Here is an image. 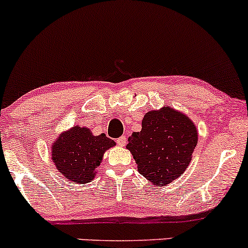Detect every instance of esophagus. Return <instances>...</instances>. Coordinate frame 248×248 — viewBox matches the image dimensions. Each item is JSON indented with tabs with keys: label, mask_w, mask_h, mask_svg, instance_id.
<instances>
[{
	"label": "esophagus",
	"mask_w": 248,
	"mask_h": 248,
	"mask_svg": "<svg viewBox=\"0 0 248 248\" xmlns=\"http://www.w3.org/2000/svg\"><path fill=\"white\" fill-rule=\"evenodd\" d=\"M117 144H118L119 146H124L125 144H126V137H125V136L119 137L118 139H117Z\"/></svg>",
	"instance_id": "1"
}]
</instances>
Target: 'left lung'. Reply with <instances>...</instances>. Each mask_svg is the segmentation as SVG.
Listing matches in <instances>:
<instances>
[{"label": "left lung", "mask_w": 248, "mask_h": 248, "mask_svg": "<svg viewBox=\"0 0 248 248\" xmlns=\"http://www.w3.org/2000/svg\"><path fill=\"white\" fill-rule=\"evenodd\" d=\"M126 149L138 172L154 185H168L183 176L198 143V130L190 117L171 107L149 111L141 130L127 139Z\"/></svg>", "instance_id": "8db88e82"}]
</instances>
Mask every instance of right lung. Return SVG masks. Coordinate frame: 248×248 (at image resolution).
Segmentation results:
<instances>
[{"instance_id":"1","label":"right lung","mask_w":248,"mask_h":248,"mask_svg":"<svg viewBox=\"0 0 248 248\" xmlns=\"http://www.w3.org/2000/svg\"><path fill=\"white\" fill-rule=\"evenodd\" d=\"M115 140L105 133L94 136L85 126H72L62 132L51 145V160L64 178L76 184L90 183L96 176L103 155Z\"/></svg>"}]
</instances>
